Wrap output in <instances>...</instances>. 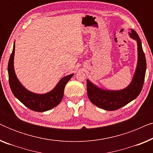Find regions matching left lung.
<instances>
[{
    "mask_svg": "<svg viewBox=\"0 0 153 153\" xmlns=\"http://www.w3.org/2000/svg\"><path fill=\"white\" fill-rule=\"evenodd\" d=\"M130 38L137 43V64L131 82L122 90H106L94 84L87 79V93L89 100L97 107L106 111L118 109L136 99L143 88L146 70V60L141 41L136 31L131 29Z\"/></svg>",
    "mask_w": 153,
    "mask_h": 153,
    "instance_id": "1",
    "label": "left lung"
}]
</instances>
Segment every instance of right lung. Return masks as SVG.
<instances>
[{
  "instance_id": "1",
  "label": "right lung",
  "mask_w": 153,
  "mask_h": 153,
  "mask_svg": "<svg viewBox=\"0 0 153 153\" xmlns=\"http://www.w3.org/2000/svg\"><path fill=\"white\" fill-rule=\"evenodd\" d=\"M14 51L15 42H14L13 50L10 56L7 67L10 86L15 97L17 98L26 107L37 112L47 111L57 106L63 97L65 85L74 74L62 77L56 86L48 93L44 94L33 93L26 89L16 76L14 67Z\"/></svg>"
}]
</instances>
